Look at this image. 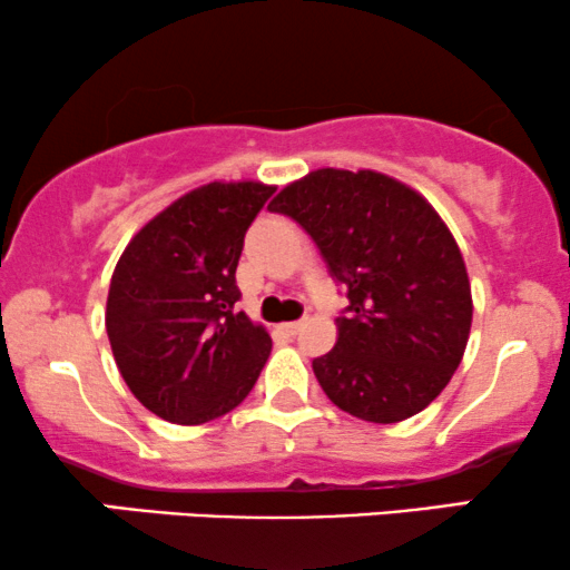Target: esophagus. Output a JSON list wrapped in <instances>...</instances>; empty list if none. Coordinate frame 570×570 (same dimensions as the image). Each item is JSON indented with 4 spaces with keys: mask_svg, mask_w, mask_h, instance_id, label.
<instances>
[{
    "mask_svg": "<svg viewBox=\"0 0 570 570\" xmlns=\"http://www.w3.org/2000/svg\"><path fill=\"white\" fill-rule=\"evenodd\" d=\"M301 327H304V322H285V325H283L287 335H298Z\"/></svg>",
    "mask_w": 570,
    "mask_h": 570,
    "instance_id": "esophagus-1",
    "label": "esophagus"
}]
</instances>
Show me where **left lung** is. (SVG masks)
Returning <instances> with one entry per match:
<instances>
[{"label":"left lung","instance_id":"left-lung-1","mask_svg":"<svg viewBox=\"0 0 570 570\" xmlns=\"http://www.w3.org/2000/svg\"><path fill=\"white\" fill-rule=\"evenodd\" d=\"M304 227L348 306L312 362L327 399L367 423H402L446 389L473 296L452 232L423 195L370 171L317 168L269 203Z\"/></svg>","mask_w":570,"mask_h":570}]
</instances>
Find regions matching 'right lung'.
<instances>
[{"instance_id":"right-lung-1","label":"right lung","mask_w":570,"mask_h":570,"mask_svg":"<svg viewBox=\"0 0 570 570\" xmlns=\"http://www.w3.org/2000/svg\"><path fill=\"white\" fill-rule=\"evenodd\" d=\"M272 193L262 181H210L153 216L118 258L110 348L139 404L168 423L222 417L262 375L272 338L235 308V269Z\"/></svg>"}]
</instances>
